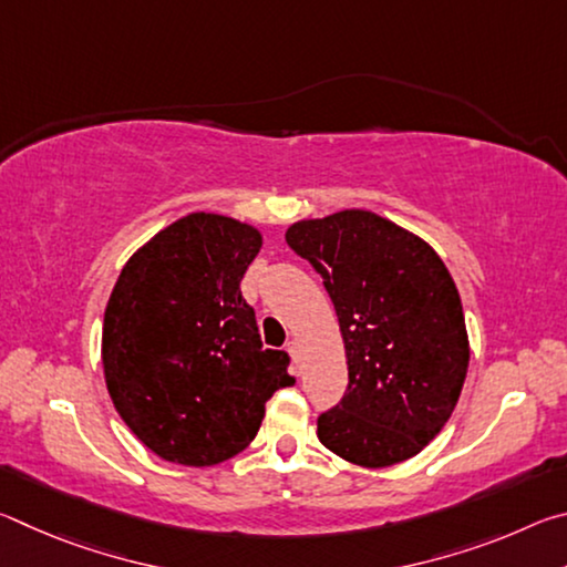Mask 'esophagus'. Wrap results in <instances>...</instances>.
Here are the masks:
<instances>
[{
  "label": "esophagus",
  "mask_w": 567,
  "mask_h": 567,
  "mask_svg": "<svg viewBox=\"0 0 567 567\" xmlns=\"http://www.w3.org/2000/svg\"><path fill=\"white\" fill-rule=\"evenodd\" d=\"M287 352H290L292 362L297 364V368H300V342H297V340H290V342H287Z\"/></svg>",
  "instance_id": "34e87169"
}]
</instances>
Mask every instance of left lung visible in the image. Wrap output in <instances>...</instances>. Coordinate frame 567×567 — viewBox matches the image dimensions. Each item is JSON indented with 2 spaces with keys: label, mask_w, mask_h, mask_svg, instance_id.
<instances>
[{
  "label": "left lung",
  "mask_w": 567,
  "mask_h": 567,
  "mask_svg": "<svg viewBox=\"0 0 567 567\" xmlns=\"http://www.w3.org/2000/svg\"><path fill=\"white\" fill-rule=\"evenodd\" d=\"M285 239L322 277L348 358V392L318 417L320 443L360 467L415 457L467 375L453 275L425 239L370 209L297 219Z\"/></svg>",
  "instance_id": "1"
}]
</instances>
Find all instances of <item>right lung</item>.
Returning <instances> with one entry per match:
<instances>
[{"label":"right lung","mask_w":567,"mask_h":567,"mask_svg":"<svg viewBox=\"0 0 567 567\" xmlns=\"http://www.w3.org/2000/svg\"><path fill=\"white\" fill-rule=\"evenodd\" d=\"M262 233L189 213L150 237L104 310L102 368L120 417L167 463L209 467L252 443L290 358L262 350L239 282Z\"/></svg>","instance_id":"1"}]
</instances>
